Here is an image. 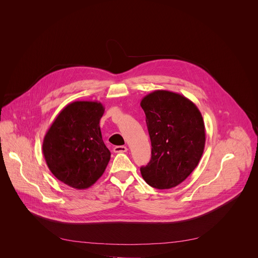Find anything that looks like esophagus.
Instances as JSON below:
<instances>
[{
	"label": "esophagus",
	"instance_id": "1",
	"mask_svg": "<svg viewBox=\"0 0 258 258\" xmlns=\"http://www.w3.org/2000/svg\"><path fill=\"white\" fill-rule=\"evenodd\" d=\"M127 150L128 149L125 146H115L113 148L114 153H125V152H127Z\"/></svg>",
	"mask_w": 258,
	"mask_h": 258
}]
</instances>
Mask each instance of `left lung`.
<instances>
[{"label": "left lung", "mask_w": 258, "mask_h": 258, "mask_svg": "<svg viewBox=\"0 0 258 258\" xmlns=\"http://www.w3.org/2000/svg\"><path fill=\"white\" fill-rule=\"evenodd\" d=\"M146 115L152 157L140 171L148 184L159 189L184 182L199 165L206 144L202 113L176 92L155 90L140 103Z\"/></svg>", "instance_id": "obj_1"}]
</instances>
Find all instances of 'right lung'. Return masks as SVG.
I'll use <instances>...</instances> for the list:
<instances>
[{
    "mask_svg": "<svg viewBox=\"0 0 258 258\" xmlns=\"http://www.w3.org/2000/svg\"><path fill=\"white\" fill-rule=\"evenodd\" d=\"M104 110L98 101H74L59 112L45 133L46 165L63 184L85 189L103 175L111 156L99 126Z\"/></svg>",
    "mask_w": 258,
    "mask_h": 258,
    "instance_id": "add662e5",
    "label": "right lung"
}]
</instances>
